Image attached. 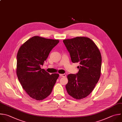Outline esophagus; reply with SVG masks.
Returning a JSON list of instances; mask_svg holds the SVG:
<instances>
[{
	"instance_id": "34e87169",
	"label": "esophagus",
	"mask_w": 122,
	"mask_h": 122,
	"mask_svg": "<svg viewBox=\"0 0 122 122\" xmlns=\"http://www.w3.org/2000/svg\"><path fill=\"white\" fill-rule=\"evenodd\" d=\"M60 76L61 77H66V75L65 74H60Z\"/></svg>"
}]
</instances>
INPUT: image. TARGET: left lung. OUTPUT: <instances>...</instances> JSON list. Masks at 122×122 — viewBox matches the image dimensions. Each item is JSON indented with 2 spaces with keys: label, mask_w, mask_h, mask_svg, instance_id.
Masks as SVG:
<instances>
[{
  "label": "left lung",
  "mask_w": 122,
  "mask_h": 122,
  "mask_svg": "<svg viewBox=\"0 0 122 122\" xmlns=\"http://www.w3.org/2000/svg\"><path fill=\"white\" fill-rule=\"evenodd\" d=\"M70 53L72 62H78L76 74L67 76L66 85L69 95L81 100L89 95L101 76L102 56L99 48L90 38L76 37L63 41Z\"/></svg>",
  "instance_id": "left-lung-1"
}]
</instances>
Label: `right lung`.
<instances>
[{
	"instance_id": "obj_1",
	"label": "right lung",
	"mask_w": 122,
	"mask_h": 122,
	"mask_svg": "<svg viewBox=\"0 0 122 122\" xmlns=\"http://www.w3.org/2000/svg\"><path fill=\"white\" fill-rule=\"evenodd\" d=\"M59 40L35 36L19 48L16 72L22 87L33 99L43 100L49 96L59 76L41 68Z\"/></svg>"
}]
</instances>
